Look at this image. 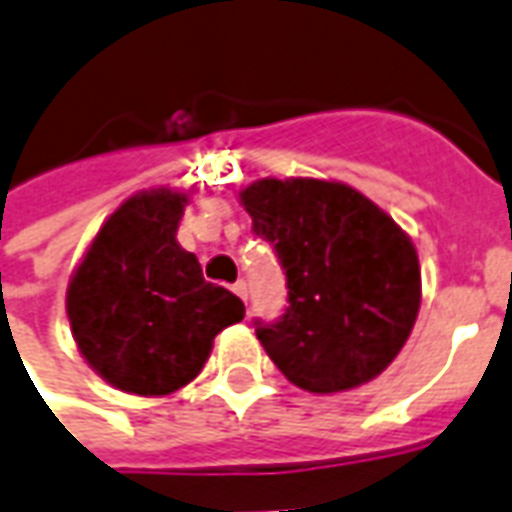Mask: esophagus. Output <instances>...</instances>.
<instances>
[{
    "label": "esophagus",
    "instance_id": "obj_1",
    "mask_svg": "<svg viewBox=\"0 0 512 512\" xmlns=\"http://www.w3.org/2000/svg\"><path fill=\"white\" fill-rule=\"evenodd\" d=\"M233 293H235V296H238V299L246 301V282H244V279H238V282H235Z\"/></svg>",
    "mask_w": 512,
    "mask_h": 512
}]
</instances>
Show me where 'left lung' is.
<instances>
[{
    "instance_id": "left-lung-1",
    "label": "left lung",
    "mask_w": 512,
    "mask_h": 512,
    "mask_svg": "<svg viewBox=\"0 0 512 512\" xmlns=\"http://www.w3.org/2000/svg\"><path fill=\"white\" fill-rule=\"evenodd\" d=\"M238 200L288 277L282 321L257 326L282 376L315 395L381 376L406 345L422 301L406 230L340 180L260 178Z\"/></svg>"
}]
</instances>
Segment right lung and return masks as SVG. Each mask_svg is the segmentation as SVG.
<instances>
[{
    "label": "right lung",
    "mask_w": 512,
    "mask_h": 512,
    "mask_svg": "<svg viewBox=\"0 0 512 512\" xmlns=\"http://www.w3.org/2000/svg\"><path fill=\"white\" fill-rule=\"evenodd\" d=\"M189 194L136 191L73 268L65 312L84 362L128 395L161 397L200 376L213 337L244 318L230 290L202 279L178 244Z\"/></svg>",
    "instance_id": "right-lung-1"
}]
</instances>
